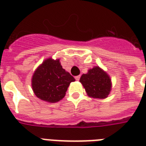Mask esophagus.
<instances>
[{
	"instance_id": "1",
	"label": "esophagus",
	"mask_w": 146,
	"mask_h": 146,
	"mask_svg": "<svg viewBox=\"0 0 146 146\" xmlns=\"http://www.w3.org/2000/svg\"><path fill=\"white\" fill-rule=\"evenodd\" d=\"M75 79L76 80H77V81H79L80 79V76H75Z\"/></svg>"
}]
</instances>
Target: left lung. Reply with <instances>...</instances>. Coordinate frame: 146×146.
Here are the masks:
<instances>
[{
    "instance_id": "1",
    "label": "left lung",
    "mask_w": 146,
    "mask_h": 146,
    "mask_svg": "<svg viewBox=\"0 0 146 146\" xmlns=\"http://www.w3.org/2000/svg\"><path fill=\"white\" fill-rule=\"evenodd\" d=\"M80 82L87 95L94 98H105L111 92V78L99 66H95L89 70L86 74H82Z\"/></svg>"
}]
</instances>
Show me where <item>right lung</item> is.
Here are the masks:
<instances>
[{"mask_svg": "<svg viewBox=\"0 0 146 146\" xmlns=\"http://www.w3.org/2000/svg\"><path fill=\"white\" fill-rule=\"evenodd\" d=\"M75 79L63 69L60 60H45L33 76L32 87L34 93L44 102H59L66 95L70 82Z\"/></svg>", "mask_w": 146, "mask_h": 146, "instance_id": "right-lung-1", "label": "right lung"}]
</instances>
